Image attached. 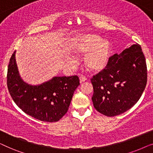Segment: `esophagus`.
Here are the masks:
<instances>
[{
  "label": "esophagus",
  "mask_w": 153,
  "mask_h": 153,
  "mask_svg": "<svg viewBox=\"0 0 153 153\" xmlns=\"http://www.w3.org/2000/svg\"><path fill=\"white\" fill-rule=\"evenodd\" d=\"M80 79V83H82L84 82V81L87 80V78H86V76H83V75H82V76H80V79Z\"/></svg>",
  "instance_id": "34e87169"
}]
</instances>
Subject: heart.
Returning a JSON list of instances; mask_svg holds the SVG:
<instances>
[{
    "mask_svg": "<svg viewBox=\"0 0 153 153\" xmlns=\"http://www.w3.org/2000/svg\"><path fill=\"white\" fill-rule=\"evenodd\" d=\"M73 49L79 55L86 54L84 62L91 72L97 73L107 66L111 53V45L106 39L96 35L79 37L73 45Z\"/></svg>",
    "mask_w": 153,
    "mask_h": 153,
    "instance_id": "b5f03b06",
    "label": "heart"
}]
</instances>
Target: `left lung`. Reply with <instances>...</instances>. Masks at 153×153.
<instances>
[{
    "label": "left lung",
    "instance_id": "1",
    "mask_svg": "<svg viewBox=\"0 0 153 153\" xmlns=\"http://www.w3.org/2000/svg\"><path fill=\"white\" fill-rule=\"evenodd\" d=\"M94 107L111 117L132 107L141 97L147 83L146 58L139 44L120 54L111 56L105 69L91 79Z\"/></svg>",
    "mask_w": 153,
    "mask_h": 153
}]
</instances>
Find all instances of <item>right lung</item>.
Masks as SVG:
<instances>
[{"instance_id": "add662e5", "label": "right lung", "mask_w": 153, "mask_h": 153, "mask_svg": "<svg viewBox=\"0 0 153 153\" xmlns=\"http://www.w3.org/2000/svg\"><path fill=\"white\" fill-rule=\"evenodd\" d=\"M7 85L15 104L26 114L45 122H57L68 112L75 90L80 85L76 75L56 76L39 85H30L21 79L15 51L7 68Z\"/></svg>"}]
</instances>
